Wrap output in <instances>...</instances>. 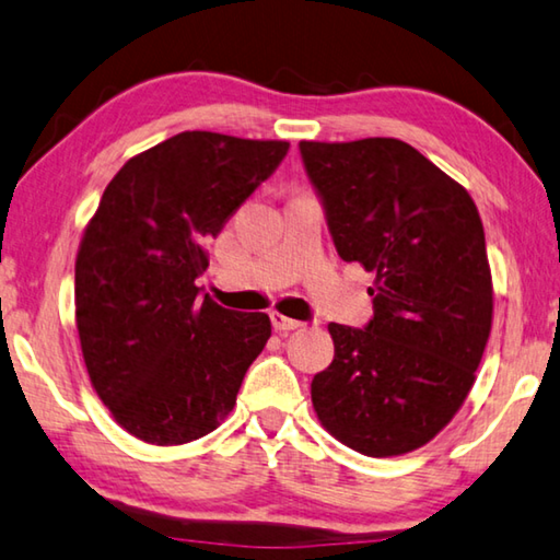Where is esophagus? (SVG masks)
I'll return each mask as SVG.
<instances>
[{"instance_id":"1","label":"esophagus","mask_w":560,"mask_h":560,"mask_svg":"<svg viewBox=\"0 0 560 560\" xmlns=\"http://www.w3.org/2000/svg\"><path fill=\"white\" fill-rule=\"evenodd\" d=\"M270 322H272V327L278 329V331H292V329L302 327V322L290 319V317H285V315H280V312H270Z\"/></svg>"}]
</instances>
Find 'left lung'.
I'll list each match as a JSON object with an SVG mask.
<instances>
[{"label": "left lung", "instance_id": "obj_1", "mask_svg": "<svg viewBox=\"0 0 560 560\" xmlns=\"http://www.w3.org/2000/svg\"><path fill=\"white\" fill-rule=\"evenodd\" d=\"M300 154L339 258L376 275L369 325H329L335 361L312 378V406L361 455L410 453L465 404L492 329L477 206L394 137L300 142Z\"/></svg>", "mask_w": 560, "mask_h": 560}]
</instances>
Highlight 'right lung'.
<instances>
[{"label": "right lung", "instance_id": "add662e5", "mask_svg": "<svg viewBox=\"0 0 560 560\" xmlns=\"http://www.w3.org/2000/svg\"><path fill=\"white\" fill-rule=\"evenodd\" d=\"M290 142L179 132L113 176L75 260L88 376L127 433L184 445L231 413L270 317L203 295L206 243L278 170Z\"/></svg>", "mask_w": 560, "mask_h": 560}]
</instances>
